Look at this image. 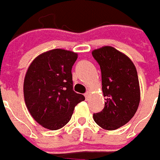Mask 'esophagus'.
Listing matches in <instances>:
<instances>
[{"instance_id":"1","label":"esophagus","mask_w":160,"mask_h":160,"mask_svg":"<svg viewBox=\"0 0 160 160\" xmlns=\"http://www.w3.org/2000/svg\"><path fill=\"white\" fill-rule=\"evenodd\" d=\"M84 96H85L86 99H88V98H89V92H86L85 94H84Z\"/></svg>"}]
</instances>
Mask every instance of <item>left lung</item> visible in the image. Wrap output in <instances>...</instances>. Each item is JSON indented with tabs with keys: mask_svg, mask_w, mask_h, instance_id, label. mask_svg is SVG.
Returning <instances> with one entry per match:
<instances>
[{
	"mask_svg": "<svg viewBox=\"0 0 160 160\" xmlns=\"http://www.w3.org/2000/svg\"><path fill=\"white\" fill-rule=\"evenodd\" d=\"M102 72L105 107L93 114L94 121L105 130H115L127 124L136 113L140 89L136 68L126 54L109 46L92 52Z\"/></svg>",
	"mask_w": 160,
	"mask_h": 160,
	"instance_id": "left-lung-1",
	"label": "left lung"
}]
</instances>
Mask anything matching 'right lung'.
Listing matches in <instances>:
<instances>
[{
  "instance_id": "add662e5",
  "label": "right lung",
  "mask_w": 160,
  "mask_h": 160,
  "mask_svg": "<svg viewBox=\"0 0 160 160\" xmlns=\"http://www.w3.org/2000/svg\"><path fill=\"white\" fill-rule=\"evenodd\" d=\"M78 53L53 49L32 60L24 79V99L32 117L49 130L62 128L85 97L73 90L71 69Z\"/></svg>"
}]
</instances>
